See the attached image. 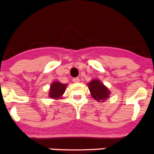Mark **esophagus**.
<instances>
[{
  "label": "esophagus",
  "instance_id": "1",
  "mask_svg": "<svg viewBox=\"0 0 154 154\" xmlns=\"http://www.w3.org/2000/svg\"><path fill=\"white\" fill-rule=\"evenodd\" d=\"M72 81H73V82H75V83H78V82H79V78H73Z\"/></svg>",
  "mask_w": 154,
  "mask_h": 154
}]
</instances>
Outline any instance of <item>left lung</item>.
Listing matches in <instances>:
<instances>
[{
    "label": "left lung",
    "mask_w": 154,
    "mask_h": 154,
    "mask_svg": "<svg viewBox=\"0 0 154 154\" xmlns=\"http://www.w3.org/2000/svg\"><path fill=\"white\" fill-rule=\"evenodd\" d=\"M89 91L92 98L98 102H104L108 99L110 95V92L106 86L98 79H92L88 83Z\"/></svg>",
    "instance_id": "8db88e82"
}]
</instances>
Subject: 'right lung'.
I'll return each instance as SVG.
<instances>
[{
  "label": "right lung",
  "instance_id": "obj_1",
  "mask_svg": "<svg viewBox=\"0 0 154 154\" xmlns=\"http://www.w3.org/2000/svg\"><path fill=\"white\" fill-rule=\"evenodd\" d=\"M66 88V84L61 83L59 82H54L50 86L49 97L51 99H59L62 98Z\"/></svg>",
  "mask_w": 154,
  "mask_h": 154
}]
</instances>
